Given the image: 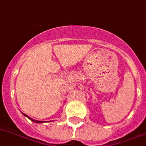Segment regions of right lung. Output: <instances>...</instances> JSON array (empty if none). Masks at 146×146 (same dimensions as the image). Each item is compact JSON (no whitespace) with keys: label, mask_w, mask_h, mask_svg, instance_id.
Wrapping results in <instances>:
<instances>
[{"label":"right lung","mask_w":146,"mask_h":146,"mask_svg":"<svg viewBox=\"0 0 146 146\" xmlns=\"http://www.w3.org/2000/svg\"><path fill=\"white\" fill-rule=\"evenodd\" d=\"M23 115L25 116V117H28L29 119H31V120H32V121L35 122V123H44V121H38V120H35V119H32V118L29 117V116H27V114H23Z\"/></svg>","instance_id":"1"}]
</instances>
